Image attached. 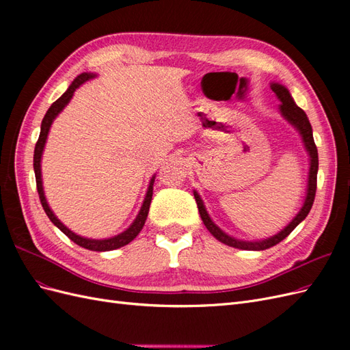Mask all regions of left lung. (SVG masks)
<instances>
[{"label":"left lung","mask_w":350,"mask_h":350,"mask_svg":"<svg viewBox=\"0 0 350 350\" xmlns=\"http://www.w3.org/2000/svg\"><path fill=\"white\" fill-rule=\"evenodd\" d=\"M271 90L276 93V96L279 98V100L282 102L280 105V112L284 116L286 121H289L296 130L299 131L302 142L306 152L310 154V175H308V188H306V197L304 201V206L299 210V213L293 217V220L291 224L286 226L284 229H282L279 234L273 235L267 239H261V241H239L229 237L228 234H225L219 226L215 225V221L210 219L207 210L204 207L203 200L197 194V191H194V197H196V203L200 211L201 220L206 225V228L208 229V232L213 235L217 241L226 243L229 247L234 248H239V250H248V251H262L271 248L273 245H276L280 241H283L286 237H288L291 232L298 226L301 221L308 216L310 210L312 207L314 198H315V191H317V172H319V152H317V146L314 143V137H312V126L308 121V116L306 113L299 108L296 107V103L293 102L289 90L286 89L284 86L279 83H271Z\"/></svg>","instance_id":"1"}]
</instances>
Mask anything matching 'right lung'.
Returning <instances> with one entry per match:
<instances>
[{"mask_svg":"<svg viewBox=\"0 0 350 350\" xmlns=\"http://www.w3.org/2000/svg\"><path fill=\"white\" fill-rule=\"evenodd\" d=\"M94 77V74L90 72H83L80 76H77V79H74V81L70 84V88L66 90V93L62 94L59 99H57L54 103L51 105V108L46 111L44 120H42L40 124V134H39V139L36 142L35 146V154H33V169H35V176H36V187H38V194L40 198V203L42 207H44L46 216L49 217V220L54 224L61 232H64V234L72 241L76 242L77 245L90 250V251H112L116 248H121L126 243H130L137 235L140 234V230L144 226V221L147 219V215H149V208H150V203H152V196H153V183H154V176L150 179V184L149 188H147V193L143 201V206L139 211V215L134 219V221L131 224V226L124 230L122 234L108 238V239H90V238H83L77 234H74L72 230H70L67 226H64L61 224V221L57 219V216L54 215V211H52L48 206V201L45 198V193H44V187H42V172H40V161H42V153H44V147L48 139V133L51 129V124L57 118V115L67 107V103L71 100L74 92L76 89H79L84 81H88L90 79Z\"/></svg>","mask_w":350,"mask_h":350,"instance_id":"right-lung-1","label":"right lung"}]
</instances>
